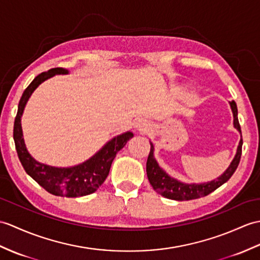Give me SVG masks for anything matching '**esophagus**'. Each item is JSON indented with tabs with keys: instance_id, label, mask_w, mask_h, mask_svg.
<instances>
[{
	"instance_id": "1",
	"label": "esophagus",
	"mask_w": 260,
	"mask_h": 260,
	"mask_svg": "<svg viewBox=\"0 0 260 260\" xmlns=\"http://www.w3.org/2000/svg\"><path fill=\"white\" fill-rule=\"evenodd\" d=\"M135 128H136V131L142 132V133L146 132L148 129V123L146 122V119H144V118L137 119L135 123Z\"/></svg>"
}]
</instances>
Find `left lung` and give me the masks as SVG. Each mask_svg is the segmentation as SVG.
I'll return each mask as SVG.
<instances>
[{
	"instance_id": "left-lung-1",
	"label": "left lung",
	"mask_w": 260,
	"mask_h": 260,
	"mask_svg": "<svg viewBox=\"0 0 260 260\" xmlns=\"http://www.w3.org/2000/svg\"><path fill=\"white\" fill-rule=\"evenodd\" d=\"M231 107L234 114V126L241 134L240 125L237 116V105L235 101L231 102ZM241 147H243V138H241L239 142L236 156H235V158L233 159L231 166H229L226 172L217 179L204 184H185L179 182V180L172 178L171 176H168V175L161 170L158 166L157 161L154 158V146L150 144V152L146 162V172L148 180L154 190L157 191L161 196L174 199V201H191V199H197L204 196H207L210 192H213L214 190L218 188V187H220L222 184H225L227 180L233 176V174L237 170V167L239 165L241 157Z\"/></svg>"
}]
</instances>
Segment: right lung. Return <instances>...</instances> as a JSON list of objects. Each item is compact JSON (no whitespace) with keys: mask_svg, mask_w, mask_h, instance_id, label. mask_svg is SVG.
<instances>
[{"mask_svg":"<svg viewBox=\"0 0 260 260\" xmlns=\"http://www.w3.org/2000/svg\"><path fill=\"white\" fill-rule=\"evenodd\" d=\"M68 73L69 71L62 68L51 69L47 72L39 74L25 88L20 100L19 108H17V114L14 120L13 137L17 156H19L21 164L25 172L36 183L52 195L63 197H80L92 194L104 183L117 152H119L129 138L133 137V133L127 132L114 137L92 158L74 167L57 168L36 161L28 154L23 140L21 116L24 107H25L26 102L34 92V89L42 82L56 74Z\"/></svg>","mask_w":260,"mask_h":260,"instance_id":"right-lung-1","label":"right lung"}]
</instances>
